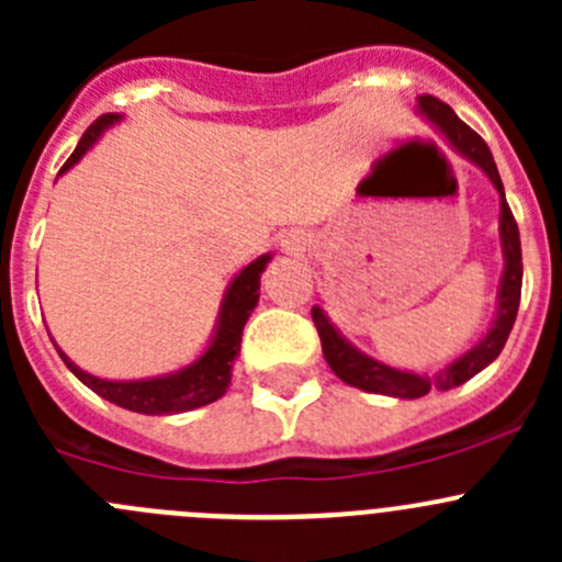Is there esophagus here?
I'll use <instances>...</instances> for the list:
<instances>
[{"instance_id": "obj_1", "label": "esophagus", "mask_w": 562, "mask_h": 562, "mask_svg": "<svg viewBox=\"0 0 562 562\" xmlns=\"http://www.w3.org/2000/svg\"><path fill=\"white\" fill-rule=\"evenodd\" d=\"M282 247H285L288 252H299V249H304V239L299 234H291L285 241H282Z\"/></svg>"}]
</instances>
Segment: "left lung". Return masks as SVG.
<instances>
[{"instance_id": "left-lung-1", "label": "left lung", "mask_w": 562, "mask_h": 562, "mask_svg": "<svg viewBox=\"0 0 562 562\" xmlns=\"http://www.w3.org/2000/svg\"><path fill=\"white\" fill-rule=\"evenodd\" d=\"M416 108L427 122H432L435 127L446 135V140L454 146L459 155L468 157V160L490 176V181L495 184L497 195H501L503 277L501 291H497V313L490 331H486L468 353H462L459 359L451 361V364H446L443 370L435 372V375H418V372L411 370H396V367H389L383 364V361L372 359V356L361 353L359 348H353V345L334 328V323L328 321V315L323 313L321 307H313V321L317 334H321L323 356H326L334 375H337L339 381L348 383V386L370 391V394L396 396V400H418V396L429 394L432 389H457L462 386V383H468L473 375H479L484 367H490L492 361L501 356L503 345H506L508 334H512V326L514 321H517L519 310V293H522V245H519V228L512 209H508L506 203V190H503L501 173H497L495 160H492L490 146H486L484 138H481L479 133H473V130H470L443 100L432 98V94H422Z\"/></svg>"}]
</instances>
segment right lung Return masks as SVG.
<instances>
[{"label": "right lung", "mask_w": 562, "mask_h": 562, "mask_svg": "<svg viewBox=\"0 0 562 562\" xmlns=\"http://www.w3.org/2000/svg\"><path fill=\"white\" fill-rule=\"evenodd\" d=\"M119 119H122L119 113H105V116H100L98 122L83 133V138L78 140L76 151H72L70 160L61 166L59 173L70 171V168L98 144L100 135H103L111 124H116ZM269 260L271 255H260V258H255L252 263L245 266V269L231 280L228 291H225L223 296V304H220L212 342H209V348L203 350L192 364L181 367V370L168 372V375L144 378V381H105V378L89 375L87 370L72 364L65 356V350L54 342L56 350H59L67 370H70L83 386H89L94 394L113 402V405L124 407V411L146 413V416H171V413H187L195 411V407L209 405V402L220 400L231 386V367H234L236 356H239L241 331H245L247 317L252 315L255 304H258L260 274H263Z\"/></svg>", "instance_id": "obj_1"}]
</instances>
